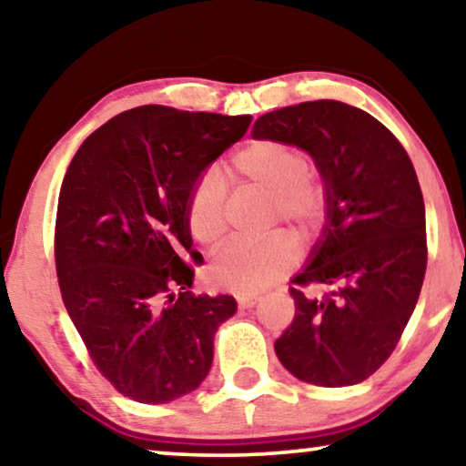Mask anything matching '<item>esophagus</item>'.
Segmentation results:
<instances>
[{
  "mask_svg": "<svg viewBox=\"0 0 466 466\" xmlns=\"http://www.w3.org/2000/svg\"><path fill=\"white\" fill-rule=\"evenodd\" d=\"M236 301H238L240 308L245 309V308H253V305L259 301V297H257V295H240V297H236Z\"/></svg>",
  "mask_w": 466,
  "mask_h": 466,
  "instance_id": "34e87169",
  "label": "esophagus"
}]
</instances>
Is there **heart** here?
Instances as JSON below:
<instances>
[{
	"instance_id": "1",
	"label": "heart",
	"mask_w": 466,
	"mask_h": 466,
	"mask_svg": "<svg viewBox=\"0 0 466 466\" xmlns=\"http://www.w3.org/2000/svg\"><path fill=\"white\" fill-rule=\"evenodd\" d=\"M232 186H251L269 194V219L284 221L308 234L322 226L329 213V190L320 176L309 171V158L282 140H253L226 165ZM186 228L203 247H215L228 230V192L218 173L194 179L186 198ZM297 247L290 236L272 234L263 240H236L209 263L213 287L230 293H257L282 280L295 266Z\"/></svg>"
}]
</instances>
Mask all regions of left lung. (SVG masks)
Wrapping results in <instances>:
<instances>
[{"label": "left lung", "mask_w": 466, "mask_h": 466, "mask_svg": "<svg viewBox=\"0 0 466 466\" xmlns=\"http://www.w3.org/2000/svg\"><path fill=\"white\" fill-rule=\"evenodd\" d=\"M253 137L309 152L329 190L322 240L293 278L295 318L276 356L305 383H362L393 353L425 278V200L414 165L383 123L337 100L272 110L255 121ZM311 286L323 295L309 294Z\"/></svg>", "instance_id": "obj_1"}]
</instances>
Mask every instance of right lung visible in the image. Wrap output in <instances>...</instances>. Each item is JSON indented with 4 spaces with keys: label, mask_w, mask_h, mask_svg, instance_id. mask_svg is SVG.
I'll use <instances>...</instances> for the list:
<instances>
[{
    "label": "right lung",
    "mask_w": 466,
    "mask_h": 466,
    "mask_svg": "<svg viewBox=\"0 0 466 466\" xmlns=\"http://www.w3.org/2000/svg\"><path fill=\"white\" fill-rule=\"evenodd\" d=\"M253 116L137 106L79 146L56 213L62 301L102 377L125 398L167 404L203 383L230 295H194L203 255L186 228L190 186Z\"/></svg>",
    "instance_id": "1"
}]
</instances>
